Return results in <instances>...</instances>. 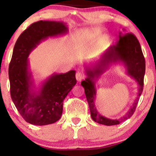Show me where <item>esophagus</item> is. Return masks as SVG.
Returning <instances> with one entry per match:
<instances>
[{"label": "esophagus", "mask_w": 156, "mask_h": 156, "mask_svg": "<svg viewBox=\"0 0 156 156\" xmlns=\"http://www.w3.org/2000/svg\"><path fill=\"white\" fill-rule=\"evenodd\" d=\"M76 79L78 82H81L83 79H84V75L82 73H81V72H78L76 74Z\"/></svg>", "instance_id": "1"}]
</instances>
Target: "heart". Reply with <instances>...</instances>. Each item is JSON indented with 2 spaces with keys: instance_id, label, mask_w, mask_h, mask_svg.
<instances>
[{
  "instance_id": "obj_1",
  "label": "heart",
  "mask_w": 156,
  "mask_h": 156,
  "mask_svg": "<svg viewBox=\"0 0 156 156\" xmlns=\"http://www.w3.org/2000/svg\"><path fill=\"white\" fill-rule=\"evenodd\" d=\"M101 30L99 28H92L88 30L84 31L82 33V35H80V39L82 40H92L94 38L97 37L99 35H101Z\"/></svg>"
}]
</instances>
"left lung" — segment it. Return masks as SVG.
<instances>
[{
	"label": "left lung",
	"mask_w": 156,
	"mask_h": 156,
	"mask_svg": "<svg viewBox=\"0 0 156 156\" xmlns=\"http://www.w3.org/2000/svg\"><path fill=\"white\" fill-rule=\"evenodd\" d=\"M126 31L125 29H123ZM122 64L126 69V73L133 78L139 85L137 97L129 110L123 117L118 119H112L103 116L98 112L95 106L96 94L95 84L101 76L113 64ZM87 78L81 84L84 87L85 95L88 101L91 119L95 122L105 126L119 124L133 114L138 100L144 89V79L146 71V62L140 43L131 33H119V40L116 44L110 46L98 59L94 62L84 64Z\"/></svg>",
	"instance_id": "obj_1"
}]
</instances>
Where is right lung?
Segmentation results:
<instances>
[{"instance_id":"add662e5","label":"right lung","mask_w":156,"mask_h":156,"mask_svg":"<svg viewBox=\"0 0 156 156\" xmlns=\"http://www.w3.org/2000/svg\"><path fill=\"white\" fill-rule=\"evenodd\" d=\"M62 21L40 20L27 27L17 40L9 65L10 94L16 107L27 123L44 126L61 118L63 101L76 84L75 70L53 73L36 87L28 57L42 41L67 34Z\"/></svg>"}]
</instances>
